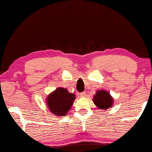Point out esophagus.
<instances>
[{
  "instance_id": "obj_1",
  "label": "esophagus",
  "mask_w": 152,
  "mask_h": 152,
  "mask_svg": "<svg viewBox=\"0 0 152 152\" xmlns=\"http://www.w3.org/2000/svg\"><path fill=\"white\" fill-rule=\"evenodd\" d=\"M80 97L85 98V97H86V96H87V94H86V93L85 92H82V93L80 94Z\"/></svg>"
}]
</instances>
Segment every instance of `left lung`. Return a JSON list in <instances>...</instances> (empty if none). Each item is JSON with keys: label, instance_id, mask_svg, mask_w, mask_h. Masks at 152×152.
<instances>
[{"label": "left lung", "instance_id": "left-lung-1", "mask_svg": "<svg viewBox=\"0 0 152 152\" xmlns=\"http://www.w3.org/2000/svg\"><path fill=\"white\" fill-rule=\"evenodd\" d=\"M113 98L109 92L105 90H98L94 96L93 102L98 108L101 110H107L112 106Z\"/></svg>", "mask_w": 152, "mask_h": 152}]
</instances>
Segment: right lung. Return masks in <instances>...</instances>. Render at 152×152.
Masks as SVG:
<instances>
[{
    "instance_id": "1",
    "label": "right lung",
    "mask_w": 152,
    "mask_h": 152,
    "mask_svg": "<svg viewBox=\"0 0 152 152\" xmlns=\"http://www.w3.org/2000/svg\"><path fill=\"white\" fill-rule=\"evenodd\" d=\"M75 95L68 92L66 88H58L47 98V105L50 112L58 116H64L71 108Z\"/></svg>"
}]
</instances>
